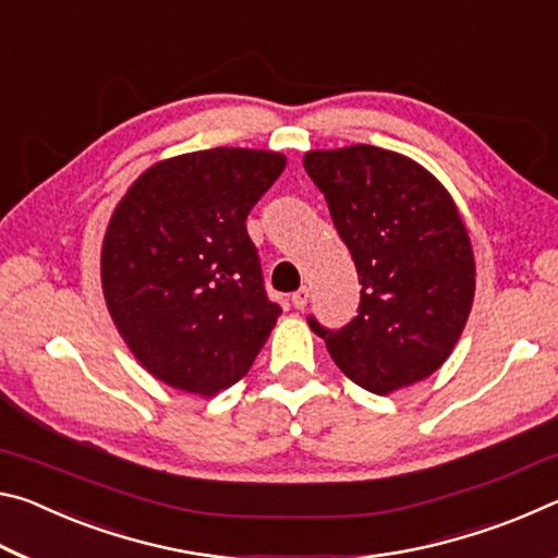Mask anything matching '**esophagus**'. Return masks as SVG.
<instances>
[{
	"label": "esophagus",
	"instance_id": "esophagus-1",
	"mask_svg": "<svg viewBox=\"0 0 558 558\" xmlns=\"http://www.w3.org/2000/svg\"><path fill=\"white\" fill-rule=\"evenodd\" d=\"M307 300H310V290L307 288H300V290H295L290 295V302H292V307H295V310H305Z\"/></svg>",
	"mask_w": 558,
	"mask_h": 558
}]
</instances>
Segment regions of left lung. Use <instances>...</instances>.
Masks as SVG:
<instances>
[{
	"instance_id": "8db88e82",
	"label": "left lung",
	"mask_w": 558,
	"mask_h": 558,
	"mask_svg": "<svg viewBox=\"0 0 558 558\" xmlns=\"http://www.w3.org/2000/svg\"><path fill=\"white\" fill-rule=\"evenodd\" d=\"M339 239L356 266L344 327L307 317L329 356L366 391L426 379L450 356L475 295V258L456 204L413 159L372 145L307 153Z\"/></svg>"
}]
</instances>
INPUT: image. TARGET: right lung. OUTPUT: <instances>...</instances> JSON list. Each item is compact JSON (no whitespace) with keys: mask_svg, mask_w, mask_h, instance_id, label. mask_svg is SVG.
Returning a JSON list of instances; mask_svg holds the SVG:
<instances>
[{"mask_svg":"<svg viewBox=\"0 0 558 558\" xmlns=\"http://www.w3.org/2000/svg\"><path fill=\"white\" fill-rule=\"evenodd\" d=\"M286 169L278 153L216 147L130 186L102 241V292L145 369L211 396L248 374L282 313L245 219Z\"/></svg>","mask_w":558,"mask_h":558,"instance_id":"right-lung-1","label":"right lung"}]
</instances>
